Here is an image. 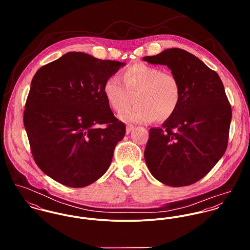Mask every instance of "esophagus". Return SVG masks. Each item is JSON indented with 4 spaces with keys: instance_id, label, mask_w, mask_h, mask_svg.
I'll return each mask as SVG.
<instances>
[{
    "instance_id": "esophagus-1",
    "label": "esophagus",
    "mask_w": 250,
    "mask_h": 250,
    "mask_svg": "<svg viewBox=\"0 0 250 250\" xmlns=\"http://www.w3.org/2000/svg\"><path fill=\"white\" fill-rule=\"evenodd\" d=\"M134 129H135V126H133V125H128V126L126 127V134H130Z\"/></svg>"
}]
</instances>
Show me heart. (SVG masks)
<instances>
[{
    "mask_svg": "<svg viewBox=\"0 0 250 250\" xmlns=\"http://www.w3.org/2000/svg\"><path fill=\"white\" fill-rule=\"evenodd\" d=\"M121 79L123 83L116 76L108 77L103 92L108 105L117 112L129 107L135 97L137 104L119 115L123 121L164 122L176 112L182 89L174 75L157 66L137 63L121 72Z\"/></svg>",
    "mask_w": 250,
    "mask_h": 250,
    "instance_id": "1",
    "label": "heart"
}]
</instances>
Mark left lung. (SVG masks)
<instances>
[{
	"instance_id": "1",
	"label": "left lung",
	"mask_w": 250,
	"mask_h": 250,
	"mask_svg": "<svg viewBox=\"0 0 250 250\" xmlns=\"http://www.w3.org/2000/svg\"><path fill=\"white\" fill-rule=\"evenodd\" d=\"M143 61L167 65L180 82L176 112L151 128L144 159L151 174L170 187H184L207 175L224 155L232 109L216 72L192 54L167 49Z\"/></svg>"
}]
</instances>
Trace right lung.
Returning <instances> with one entry per match:
<instances>
[{
    "label": "right lung",
    "mask_w": 250,
    "mask_h": 250,
    "mask_svg": "<svg viewBox=\"0 0 250 250\" xmlns=\"http://www.w3.org/2000/svg\"><path fill=\"white\" fill-rule=\"evenodd\" d=\"M125 64L70 52L37 70L24 126L34 160L47 176L83 188L105 174L126 126L114 117L103 86ZM102 124L107 127H98Z\"/></svg>",
    "instance_id": "obj_1"
}]
</instances>
